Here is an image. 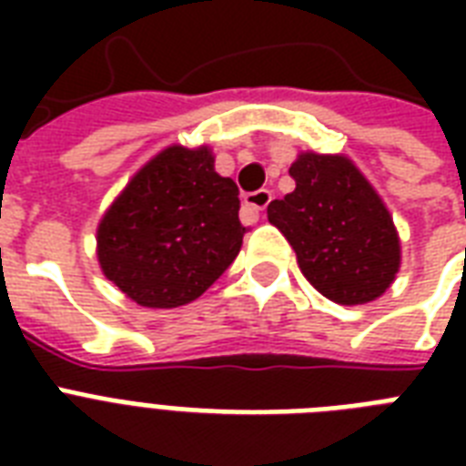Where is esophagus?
Returning a JSON list of instances; mask_svg holds the SVG:
<instances>
[{
  "label": "esophagus",
  "mask_w": 466,
  "mask_h": 466,
  "mask_svg": "<svg viewBox=\"0 0 466 466\" xmlns=\"http://www.w3.org/2000/svg\"><path fill=\"white\" fill-rule=\"evenodd\" d=\"M270 198H273V193H270L268 188H261V190H254V193H247V196H244V210L251 212V215H258V212L268 208Z\"/></svg>",
  "instance_id": "1"
}]
</instances>
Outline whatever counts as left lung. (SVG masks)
<instances>
[{
  "label": "left lung",
  "mask_w": 466,
  "mask_h": 466,
  "mask_svg": "<svg viewBox=\"0 0 466 466\" xmlns=\"http://www.w3.org/2000/svg\"><path fill=\"white\" fill-rule=\"evenodd\" d=\"M295 190L268 205L298 254L302 276L339 305L382 298L401 266V244L387 205L343 155L302 152L292 161Z\"/></svg>",
  "instance_id": "left-lung-1"
}]
</instances>
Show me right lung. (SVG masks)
<instances>
[{"mask_svg":"<svg viewBox=\"0 0 466 466\" xmlns=\"http://www.w3.org/2000/svg\"><path fill=\"white\" fill-rule=\"evenodd\" d=\"M239 188L215 171L208 145H171L130 178L96 229L104 276L135 305L171 309L198 299L244 239Z\"/></svg>","mask_w":466,"mask_h":466,"instance_id":"obj_1","label":"right lung"}]
</instances>
